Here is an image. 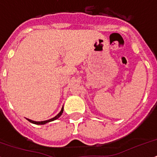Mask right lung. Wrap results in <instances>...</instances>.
<instances>
[{"label":"right lung","mask_w":157,"mask_h":157,"mask_svg":"<svg viewBox=\"0 0 157 157\" xmlns=\"http://www.w3.org/2000/svg\"><path fill=\"white\" fill-rule=\"evenodd\" d=\"M63 108L62 110H61L60 112H59V113H58V115H57V116H55V117L52 118V119H50V120H45V121H41V122H36V121H33V120H29V119H27V120H29V121L30 123H32V124H46V123L51 122V121H54V120H57V119H58V118H59L61 116V115L63 114Z\"/></svg>","instance_id":"right-lung-1"}]
</instances>
